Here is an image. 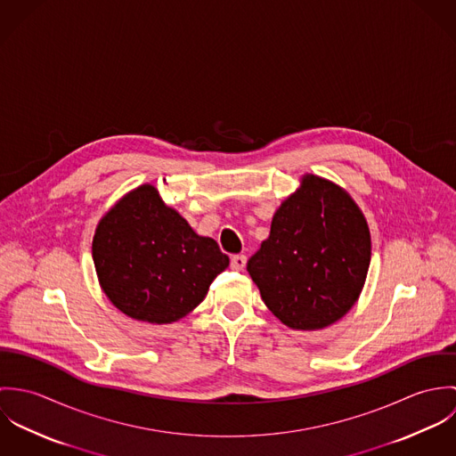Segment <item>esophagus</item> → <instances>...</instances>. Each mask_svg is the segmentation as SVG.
Here are the masks:
<instances>
[{
	"mask_svg": "<svg viewBox=\"0 0 456 456\" xmlns=\"http://www.w3.org/2000/svg\"><path fill=\"white\" fill-rule=\"evenodd\" d=\"M244 266H246V256L244 255L232 256V268L233 270H244Z\"/></svg>",
	"mask_w": 456,
	"mask_h": 456,
	"instance_id": "esophagus-1",
	"label": "esophagus"
}]
</instances>
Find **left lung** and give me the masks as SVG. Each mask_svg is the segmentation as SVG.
Masks as SVG:
<instances>
[{"label":"left lung","instance_id":"obj_1","mask_svg":"<svg viewBox=\"0 0 456 456\" xmlns=\"http://www.w3.org/2000/svg\"><path fill=\"white\" fill-rule=\"evenodd\" d=\"M369 265L370 233L358 205L338 186L304 175L277 208L248 272L275 318L320 330L354 305Z\"/></svg>","mask_w":456,"mask_h":456}]
</instances>
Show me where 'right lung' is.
<instances>
[{
  "label": "right lung",
  "mask_w": 456,
  "mask_h": 456,
  "mask_svg": "<svg viewBox=\"0 0 456 456\" xmlns=\"http://www.w3.org/2000/svg\"><path fill=\"white\" fill-rule=\"evenodd\" d=\"M93 260L110 302L133 320L156 325L190 314L230 265L217 242L196 235L151 184L105 214L93 239Z\"/></svg>",
  "instance_id": "right-lung-1"
}]
</instances>
